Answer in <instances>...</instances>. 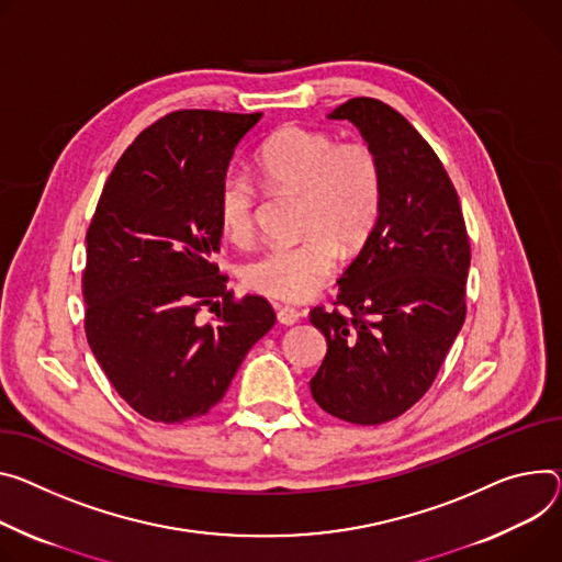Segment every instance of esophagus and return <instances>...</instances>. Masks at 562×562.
<instances>
[{
  "instance_id": "esophagus-1",
  "label": "esophagus",
  "mask_w": 562,
  "mask_h": 562,
  "mask_svg": "<svg viewBox=\"0 0 562 562\" xmlns=\"http://www.w3.org/2000/svg\"><path fill=\"white\" fill-rule=\"evenodd\" d=\"M276 312H278V323H280V325H286V327H289V325H295V323L300 321V316H302L297 310L289 307V304H284V307L280 304V307H278Z\"/></svg>"
}]
</instances>
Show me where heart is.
Wrapping results in <instances>:
<instances>
[{"label":"heart","mask_w":562,"mask_h":562,"mask_svg":"<svg viewBox=\"0 0 562 562\" xmlns=\"http://www.w3.org/2000/svg\"><path fill=\"white\" fill-rule=\"evenodd\" d=\"M258 168L271 190L300 196L304 237L250 260L244 282L273 300H304L331 278L338 248L353 252L372 235L381 213L379 159L366 143H338L329 132L286 125L260 147ZM217 213L231 241H250L258 188L246 175L228 170L222 177Z\"/></svg>","instance_id":"obj_1"}]
</instances>
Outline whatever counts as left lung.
I'll return each mask as SVG.
<instances>
[{
    "label": "left lung",
    "instance_id": "8db88e82",
    "mask_svg": "<svg viewBox=\"0 0 562 562\" xmlns=\"http://www.w3.org/2000/svg\"><path fill=\"white\" fill-rule=\"evenodd\" d=\"M329 119L359 127L381 168V213L338 280V310L310 318L327 340L310 381L325 413L359 426L396 419L432 385L467 318L471 244L435 149L396 110L351 98Z\"/></svg>",
    "mask_w": 562,
    "mask_h": 562
}]
</instances>
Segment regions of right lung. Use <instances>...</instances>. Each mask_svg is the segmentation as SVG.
Instances as JSON below:
<instances>
[{
  "instance_id": "add662e5",
  "label": "right lung",
  "mask_w": 562,
  "mask_h": 562,
  "mask_svg": "<svg viewBox=\"0 0 562 562\" xmlns=\"http://www.w3.org/2000/svg\"><path fill=\"white\" fill-rule=\"evenodd\" d=\"M262 114L172 112L123 151L87 231V342L138 415L183 424L217 405L273 325L260 295L233 297L213 262L220 181ZM223 297L213 324L198 312ZM218 304V303H217Z\"/></svg>"
}]
</instances>
